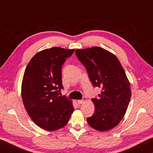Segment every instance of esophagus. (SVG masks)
Wrapping results in <instances>:
<instances>
[{"label": "esophagus", "instance_id": "34e87169", "mask_svg": "<svg viewBox=\"0 0 153 153\" xmlns=\"http://www.w3.org/2000/svg\"><path fill=\"white\" fill-rule=\"evenodd\" d=\"M84 102V100H77V104L78 105H82Z\"/></svg>", "mask_w": 153, "mask_h": 153}]
</instances>
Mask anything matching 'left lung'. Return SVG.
<instances>
[{
  "label": "left lung",
  "instance_id": "obj_1",
  "mask_svg": "<svg viewBox=\"0 0 153 153\" xmlns=\"http://www.w3.org/2000/svg\"><path fill=\"white\" fill-rule=\"evenodd\" d=\"M76 55L88 74L94 87L101 89L93 115L87 118L89 126L98 131L115 128L122 120L131 98L130 84L116 56L105 49L95 46L77 49Z\"/></svg>",
  "mask_w": 153,
  "mask_h": 153
}]
</instances>
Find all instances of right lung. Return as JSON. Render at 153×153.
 <instances>
[{"label":"right lung","mask_w":153,"mask_h":153,"mask_svg":"<svg viewBox=\"0 0 153 153\" xmlns=\"http://www.w3.org/2000/svg\"><path fill=\"white\" fill-rule=\"evenodd\" d=\"M74 51L59 47L45 49L33 56L25 70L23 102L33 122L46 130L63 128L74 111L70 100L59 96L63 88L62 65Z\"/></svg>","instance_id":"add662e5"}]
</instances>
